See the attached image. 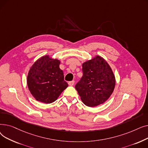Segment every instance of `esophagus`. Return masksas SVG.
I'll use <instances>...</instances> for the list:
<instances>
[{"label": "esophagus", "instance_id": "obj_1", "mask_svg": "<svg viewBox=\"0 0 148 148\" xmlns=\"http://www.w3.org/2000/svg\"><path fill=\"white\" fill-rule=\"evenodd\" d=\"M74 84V80L68 82V84L69 85V86H73Z\"/></svg>", "mask_w": 148, "mask_h": 148}]
</instances>
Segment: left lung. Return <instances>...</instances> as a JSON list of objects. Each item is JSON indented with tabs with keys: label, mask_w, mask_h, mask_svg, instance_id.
I'll return each mask as SVG.
<instances>
[{
	"label": "left lung",
	"mask_w": 148,
	"mask_h": 148,
	"mask_svg": "<svg viewBox=\"0 0 148 148\" xmlns=\"http://www.w3.org/2000/svg\"><path fill=\"white\" fill-rule=\"evenodd\" d=\"M83 75L75 85L82 102L93 107L103 104L114 90L116 79L110 66L97 55L82 64Z\"/></svg>",
	"instance_id": "obj_1"
}]
</instances>
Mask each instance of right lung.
<instances>
[{
    "label": "right lung",
    "mask_w": 148,
    "mask_h": 148,
    "mask_svg": "<svg viewBox=\"0 0 148 148\" xmlns=\"http://www.w3.org/2000/svg\"><path fill=\"white\" fill-rule=\"evenodd\" d=\"M60 61L49 55L38 59L30 67L27 84L30 94L38 101L50 104L58 98L68 86L64 80Z\"/></svg>",
    "instance_id": "add662e5"
}]
</instances>
